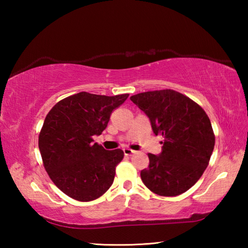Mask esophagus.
I'll return each mask as SVG.
<instances>
[{
	"label": "esophagus",
	"instance_id": "34e87169",
	"mask_svg": "<svg viewBox=\"0 0 248 248\" xmlns=\"http://www.w3.org/2000/svg\"><path fill=\"white\" fill-rule=\"evenodd\" d=\"M124 155H127V156H131V155L136 152H134L133 150H130V149H124Z\"/></svg>",
	"mask_w": 248,
	"mask_h": 248
}]
</instances>
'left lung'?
<instances>
[{"mask_svg": "<svg viewBox=\"0 0 248 248\" xmlns=\"http://www.w3.org/2000/svg\"><path fill=\"white\" fill-rule=\"evenodd\" d=\"M130 99L149 117L153 132L164 138L162 152L149 153L141 179L158 196L184 194L198 182L209 164L216 137L205 111L173 90L144 92Z\"/></svg>", "mask_w": 248, "mask_h": 248, "instance_id": "left-lung-1", "label": "left lung"}]
</instances>
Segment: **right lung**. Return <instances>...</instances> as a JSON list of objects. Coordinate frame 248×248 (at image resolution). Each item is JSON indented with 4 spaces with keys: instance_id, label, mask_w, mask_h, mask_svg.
Instances as JSON below:
<instances>
[{
    "instance_id": "add662e5",
    "label": "right lung",
    "mask_w": 248,
    "mask_h": 248,
    "mask_svg": "<svg viewBox=\"0 0 248 248\" xmlns=\"http://www.w3.org/2000/svg\"><path fill=\"white\" fill-rule=\"evenodd\" d=\"M129 94L95 95L81 92L58 102L40 130L38 145L53 184L78 201L99 198L112 185L124 151L105 150L93 137L106 129L111 112Z\"/></svg>"
}]
</instances>
